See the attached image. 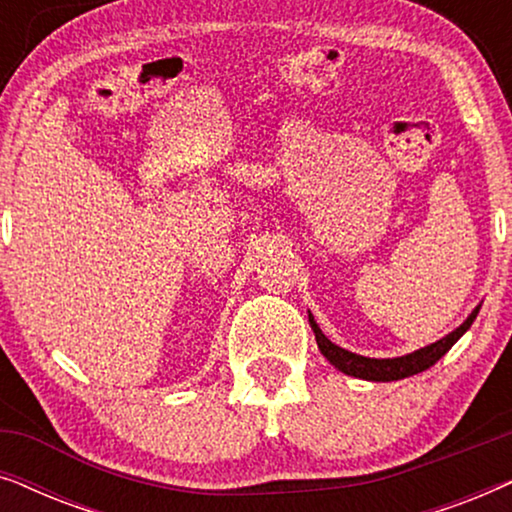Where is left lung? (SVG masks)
Listing matches in <instances>:
<instances>
[{"mask_svg": "<svg viewBox=\"0 0 512 512\" xmlns=\"http://www.w3.org/2000/svg\"><path fill=\"white\" fill-rule=\"evenodd\" d=\"M478 312H480V305L468 314L464 324L454 328L452 333H447L445 338L431 342V345H426L422 349H415V352L410 354L394 356V359H370V356H361V354L349 352V349H342L321 333V328L317 321H314L312 312H307V319H310L314 338H317L319 352L324 354L328 363L338 368L340 373H345L349 377H359V380H368V382H396V380H403V377L424 373L426 368H431L433 363L443 359V356L452 349L454 342H457L461 335L471 328L475 317H478Z\"/></svg>", "mask_w": 512, "mask_h": 512, "instance_id": "8db88e82", "label": "left lung"}]
</instances>
